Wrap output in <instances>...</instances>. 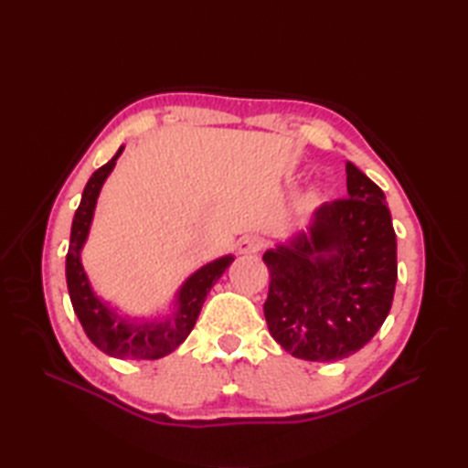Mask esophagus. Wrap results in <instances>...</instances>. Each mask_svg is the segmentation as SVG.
Instances as JSON below:
<instances>
[{
  "mask_svg": "<svg viewBox=\"0 0 468 468\" xmlns=\"http://www.w3.org/2000/svg\"><path fill=\"white\" fill-rule=\"evenodd\" d=\"M261 237L257 235H243L239 241H237V251L243 253V255H251V253H257L261 250Z\"/></svg>",
  "mask_w": 468,
  "mask_h": 468,
  "instance_id": "obj_1",
  "label": "esophagus"
}]
</instances>
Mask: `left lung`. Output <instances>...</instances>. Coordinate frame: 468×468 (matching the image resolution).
Here are the masks:
<instances>
[{"label": "left lung", "instance_id": "8db88e82", "mask_svg": "<svg viewBox=\"0 0 468 468\" xmlns=\"http://www.w3.org/2000/svg\"><path fill=\"white\" fill-rule=\"evenodd\" d=\"M347 198L324 203L302 231L263 253L273 340L293 357L337 362L356 354L390 314L399 263L382 188L346 163Z\"/></svg>", "mask_w": 468, "mask_h": 468}]
</instances>
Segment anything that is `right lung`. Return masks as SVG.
<instances>
[{
    "label": "right lung",
    "mask_w": 468,
    "mask_h": 468,
    "mask_svg": "<svg viewBox=\"0 0 468 468\" xmlns=\"http://www.w3.org/2000/svg\"><path fill=\"white\" fill-rule=\"evenodd\" d=\"M124 146L118 148L111 161L92 173L84 186L80 205H78L72 221V233H69L66 283L78 320L98 350L112 357H121V360H158V357L175 352L186 340L198 314H201L207 293L211 292V287L233 263L235 257L223 255L198 267L178 287L171 305H168V312L165 314L153 317L121 314L118 307L102 300L94 292L90 277L84 271L82 250L90 235L98 197H101L106 178L114 171Z\"/></svg>",
    "instance_id": "1"
}]
</instances>
